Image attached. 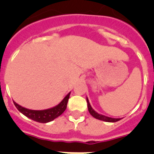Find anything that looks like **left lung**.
Instances as JSON below:
<instances>
[{
  "mask_svg": "<svg viewBox=\"0 0 154 154\" xmlns=\"http://www.w3.org/2000/svg\"><path fill=\"white\" fill-rule=\"evenodd\" d=\"M86 101H87V106H88V110H89V113H90L94 118L99 119V120L105 121V122H109V123H115V122H117V121L120 120L121 119L120 118H118V119H116V118H111V117H109V116H106L104 115H102V114L98 113V112H96V111L92 109V107L91 106L89 99H88V98L87 97H86Z\"/></svg>",
  "mask_w": 154,
  "mask_h": 154,
  "instance_id": "8db88e82",
  "label": "left lung"
}]
</instances>
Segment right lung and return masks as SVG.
I'll list each match as a JSON object with an SVG mask.
<instances>
[{
	"label": "right lung",
	"mask_w": 154,
	"mask_h": 154,
	"mask_svg": "<svg viewBox=\"0 0 154 154\" xmlns=\"http://www.w3.org/2000/svg\"><path fill=\"white\" fill-rule=\"evenodd\" d=\"M70 93L71 92L68 93L65 96V97L61 101V103H58L57 106L52 107V108L47 109H29L21 106L14 101V104L16 106V108L18 109L19 112H21L23 115H24L29 119L36 121V122H38V123H46L54 120V119H56L57 117H58L59 116L63 113L64 111L66 109V107H67V103L68 101H69Z\"/></svg>",
	"instance_id": "right-lung-1"
}]
</instances>
